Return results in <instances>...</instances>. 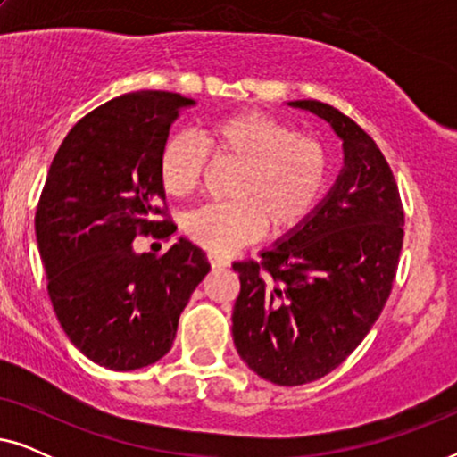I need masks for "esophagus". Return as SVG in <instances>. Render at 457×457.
<instances>
[{"label":"esophagus","instance_id":"obj_1","mask_svg":"<svg viewBox=\"0 0 457 457\" xmlns=\"http://www.w3.org/2000/svg\"><path fill=\"white\" fill-rule=\"evenodd\" d=\"M208 260H210V266L212 268H228L230 266L228 260H224V258H220V255H216V253H210Z\"/></svg>","mask_w":457,"mask_h":457}]
</instances>
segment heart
Wrapping results in <instances>:
<instances>
[{
  "label": "heart",
  "mask_w": 457,
  "mask_h": 457,
  "mask_svg": "<svg viewBox=\"0 0 457 457\" xmlns=\"http://www.w3.org/2000/svg\"><path fill=\"white\" fill-rule=\"evenodd\" d=\"M202 143L187 133L166 137L158 152V177L172 197H187L202 180L208 152L218 160L239 162L230 197L208 204L185 218V230L212 253H230L268 230L287 233L302 224L328 177L320 143L299 137L291 124L260 112H239L210 122Z\"/></svg>",
  "instance_id": "obj_1"
}]
</instances>
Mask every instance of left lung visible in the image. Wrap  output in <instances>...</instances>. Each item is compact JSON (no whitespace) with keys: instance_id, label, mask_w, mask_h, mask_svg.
I'll return each instance as SVG.
<instances>
[{"instance_id":"left-lung-1","label":"left lung","mask_w":457,"mask_h":457,"mask_svg":"<svg viewBox=\"0 0 457 457\" xmlns=\"http://www.w3.org/2000/svg\"><path fill=\"white\" fill-rule=\"evenodd\" d=\"M287 105L330 124L343 168L322 202L260 262L233 264L241 280L233 341L258 377L295 386L335 370L377 322L395 278L403 208L385 155L352 118L316 99Z\"/></svg>"}]
</instances>
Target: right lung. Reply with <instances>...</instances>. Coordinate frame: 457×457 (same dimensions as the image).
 <instances>
[{"label":"right lung","mask_w":457,"mask_h":457,"mask_svg":"<svg viewBox=\"0 0 457 457\" xmlns=\"http://www.w3.org/2000/svg\"><path fill=\"white\" fill-rule=\"evenodd\" d=\"M195 99L135 91L74 124L49 166L35 216L55 316L87 358L110 370L145 368L170 352L180 312L210 272L204 249L179 237L164 255L135 237H168L158 152Z\"/></svg>","instance_id":"obj_1"}]
</instances>
